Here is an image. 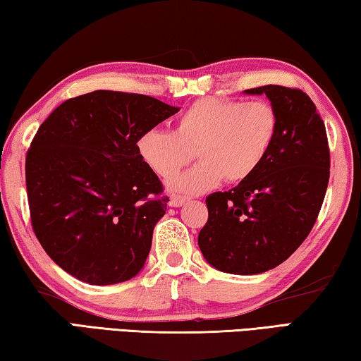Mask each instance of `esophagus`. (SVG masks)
Segmentation results:
<instances>
[{
    "label": "esophagus",
    "instance_id": "obj_1",
    "mask_svg": "<svg viewBox=\"0 0 361 361\" xmlns=\"http://www.w3.org/2000/svg\"><path fill=\"white\" fill-rule=\"evenodd\" d=\"M188 200L186 195H178V194H172L170 197V207H181Z\"/></svg>",
    "mask_w": 361,
    "mask_h": 361
}]
</instances>
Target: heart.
<instances>
[{"mask_svg":"<svg viewBox=\"0 0 361 361\" xmlns=\"http://www.w3.org/2000/svg\"><path fill=\"white\" fill-rule=\"evenodd\" d=\"M280 118L271 102H242L209 97L194 102L175 132L146 130L138 152L152 172L170 178L194 156L200 164L169 183L173 191L205 192L221 178L240 183L250 178L276 143Z\"/></svg>","mask_w":361,"mask_h":361,"instance_id":"1","label":"heart"}]
</instances>
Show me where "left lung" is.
<instances>
[{
	"mask_svg": "<svg viewBox=\"0 0 361 361\" xmlns=\"http://www.w3.org/2000/svg\"><path fill=\"white\" fill-rule=\"evenodd\" d=\"M277 108L276 143L258 170L205 199L209 219L199 232L204 258L239 276L266 272L290 258L319 218L329 180L325 124L310 97L296 87L261 85Z\"/></svg>",
	"mask_w": 361,
	"mask_h": 361,
	"instance_id": "obj_1",
	"label": "left lung"
}]
</instances>
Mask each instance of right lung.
Returning <instances> with one entry per match:
<instances>
[{
  "instance_id": "right-lung-1",
  "label": "right lung",
  "mask_w": 361,
  "mask_h": 361,
  "mask_svg": "<svg viewBox=\"0 0 361 361\" xmlns=\"http://www.w3.org/2000/svg\"><path fill=\"white\" fill-rule=\"evenodd\" d=\"M178 111L148 95L94 90L39 126L25 157L30 218L65 272L113 285L143 267L169 197L137 143Z\"/></svg>"
}]
</instances>
